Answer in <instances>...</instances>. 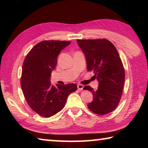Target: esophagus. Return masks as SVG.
<instances>
[{
  "instance_id": "34e87169",
  "label": "esophagus",
  "mask_w": 148,
  "mask_h": 148,
  "mask_svg": "<svg viewBox=\"0 0 148 148\" xmlns=\"http://www.w3.org/2000/svg\"><path fill=\"white\" fill-rule=\"evenodd\" d=\"M83 88H84L83 85H82V84H78V85H77V89H78L79 90H80V91H82V90L83 89Z\"/></svg>"
}]
</instances>
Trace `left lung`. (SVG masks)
<instances>
[{"instance_id":"left-lung-1","label":"left lung","mask_w":148,"mask_h":148,"mask_svg":"<svg viewBox=\"0 0 148 148\" xmlns=\"http://www.w3.org/2000/svg\"><path fill=\"white\" fill-rule=\"evenodd\" d=\"M77 42L86 56L87 71L93 72L99 84L97 91L89 86L84 87L93 95L87 107L96 114H109L118 106L124 86L125 70L118 51L105 38Z\"/></svg>"}]
</instances>
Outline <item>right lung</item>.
Segmentation results:
<instances>
[{
	"label": "right lung",
	"mask_w": 148,
	"mask_h": 148,
	"mask_svg": "<svg viewBox=\"0 0 148 148\" xmlns=\"http://www.w3.org/2000/svg\"><path fill=\"white\" fill-rule=\"evenodd\" d=\"M71 42L44 40L32 47L24 60L21 86L27 104L40 116L49 117L63 108L67 97L76 91L75 84L51 85L50 76L56 69L57 56Z\"/></svg>",
	"instance_id": "obj_1"
}]
</instances>
